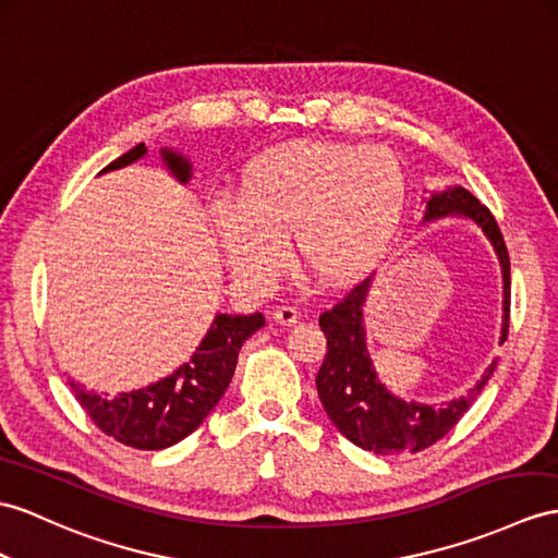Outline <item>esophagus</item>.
I'll return each instance as SVG.
<instances>
[{
  "label": "esophagus",
  "mask_w": 558,
  "mask_h": 558,
  "mask_svg": "<svg viewBox=\"0 0 558 558\" xmlns=\"http://www.w3.org/2000/svg\"><path fill=\"white\" fill-rule=\"evenodd\" d=\"M298 319H301V312H298V307H293V305H281L275 310V322H279L283 326H291Z\"/></svg>",
  "instance_id": "1"
}]
</instances>
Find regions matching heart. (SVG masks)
I'll return each instance as SVG.
<instances>
[{
    "mask_svg": "<svg viewBox=\"0 0 558 558\" xmlns=\"http://www.w3.org/2000/svg\"><path fill=\"white\" fill-rule=\"evenodd\" d=\"M407 203L402 160L381 146L291 142L265 148L241 174L239 196H220L210 222L229 265L255 287L295 255L326 283L366 275L396 241Z\"/></svg>",
    "mask_w": 558,
    "mask_h": 558,
    "instance_id": "1",
    "label": "heart"
}]
</instances>
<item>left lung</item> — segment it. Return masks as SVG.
Here are the masks:
<instances>
[{
    "instance_id": "1",
    "label": "left lung",
    "mask_w": 558,
    "mask_h": 558,
    "mask_svg": "<svg viewBox=\"0 0 558 558\" xmlns=\"http://www.w3.org/2000/svg\"><path fill=\"white\" fill-rule=\"evenodd\" d=\"M447 215L469 217L473 225H478L499 257L501 279H505V303H501L505 317H501L499 343H505L511 305V269L505 236H501L493 213L464 186H450L428 198L424 222L440 220ZM369 289L372 277L355 283L319 315V326L326 336V355L315 378L317 392L326 414L350 442L384 457L402 452L414 454L438 442L457 426V421L469 412L483 386L490 381L497 362L487 366L481 381L464 398L426 404L392 396L378 381L369 350H366L362 307Z\"/></svg>"
}]
</instances>
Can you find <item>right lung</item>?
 <instances>
[{
    "label": "right lung",
    "mask_w": 558,
    "mask_h": 558,
    "mask_svg": "<svg viewBox=\"0 0 558 558\" xmlns=\"http://www.w3.org/2000/svg\"><path fill=\"white\" fill-rule=\"evenodd\" d=\"M144 154L146 146L137 144L101 172L125 168ZM160 154L177 180L189 182L192 162L170 148H162ZM263 326L265 317L260 312L217 315L192 360L184 362L180 369L146 388L118 392L116 398L97 396L75 381L68 384H71L80 407L106 436L134 447V450H166V447L192 436L203 424V418L213 412V407L220 402L232 381L241 345Z\"/></svg>",
    "instance_id": "add662e5"
}]
</instances>
